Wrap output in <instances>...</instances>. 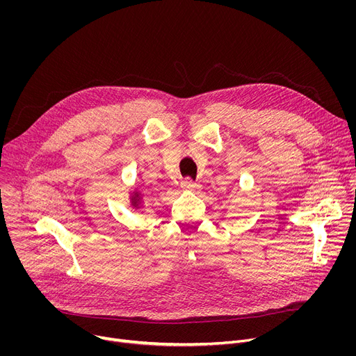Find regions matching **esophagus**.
<instances>
[{"label":"esophagus","instance_id":"obj_1","mask_svg":"<svg viewBox=\"0 0 356 356\" xmlns=\"http://www.w3.org/2000/svg\"><path fill=\"white\" fill-rule=\"evenodd\" d=\"M181 186H183V188L190 190V191H194V193H200V191H201V184L193 181L191 179H184V181H183Z\"/></svg>","mask_w":356,"mask_h":356}]
</instances>
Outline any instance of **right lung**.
I'll return each instance as SVG.
<instances>
[{
  "label": "right lung",
  "mask_w": 356,
  "mask_h": 356,
  "mask_svg": "<svg viewBox=\"0 0 356 356\" xmlns=\"http://www.w3.org/2000/svg\"><path fill=\"white\" fill-rule=\"evenodd\" d=\"M140 204H142L140 193H139V191H134L132 195H131V206L138 210V209H140Z\"/></svg>",
  "instance_id": "add662e5"
}]
</instances>
